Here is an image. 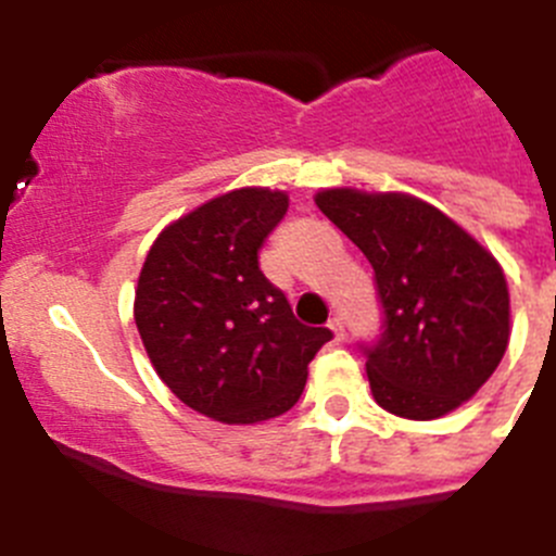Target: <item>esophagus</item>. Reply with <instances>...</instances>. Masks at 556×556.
<instances>
[{"mask_svg": "<svg viewBox=\"0 0 556 556\" xmlns=\"http://www.w3.org/2000/svg\"><path fill=\"white\" fill-rule=\"evenodd\" d=\"M328 328L333 331V339H337V342H342V339H345V320H342V317H333V320L328 323Z\"/></svg>", "mask_w": 556, "mask_h": 556, "instance_id": "esophagus-1", "label": "esophagus"}]
</instances>
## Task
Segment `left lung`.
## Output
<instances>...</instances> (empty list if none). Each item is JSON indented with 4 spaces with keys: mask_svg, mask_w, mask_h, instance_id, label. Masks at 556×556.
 I'll return each instance as SVG.
<instances>
[{
    "mask_svg": "<svg viewBox=\"0 0 556 556\" xmlns=\"http://www.w3.org/2000/svg\"><path fill=\"white\" fill-rule=\"evenodd\" d=\"M314 203L376 273L384 331L362 345L376 404L434 420L470 401L509 342L498 262L443 211L409 194L326 189Z\"/></svg>",
    "mask_w": 556,
    "mask_h": 556,
    "instance_id": "obj_1",
    "label": "left lung"
}]
</instances>
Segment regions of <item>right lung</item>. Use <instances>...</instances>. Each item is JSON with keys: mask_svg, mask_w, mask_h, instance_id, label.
Wrapping results in <instances>:
<instances>
[{"mask_svg": "<svg viewBox=\"0 0 556 556\" xmlns=\"http://www.w3.org/2000/svg\"><path fill=\"white\" fill-rule=\"evenodd\" d=\"M287 208L269 189L208 200L161 230L139 275L132 317L155 372L186 406L230 426L292 409L333 337L294 320L258 267Z\"/></svg>", "mask_w": 556, "mask_h": 556, "instance_id": "right-lung-1", "label": "right lung"}]
</instances>
